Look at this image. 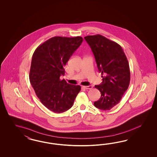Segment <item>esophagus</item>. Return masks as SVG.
Segmentation results:
<instances>
[{"label": "esophagus", "instance_id": "obj_1", "mask_svg": "<svg viewBox=\"0 0 157 157\" xmlns=\"http://www.w3.org/2000/svg\"><path fill=\"white\" fill-rule=\"evenodd\" d=\"M84 88H85L86 89H91L93 88V86L91 85L89 86H83Z\"/></svg>", "mask_w": 157, "mask_h": 157}]
</instances>
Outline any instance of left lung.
Listing matches in <instances>:
<instances>
[{
    "label": "left lung",
    "instance_id": "8db88e82",
    "mask_svg": "<svg viewBox=\"0 0 157 157\" xmlns=\"http://www.w3.org/2000/svg\"><path fill=\"white\" fill-rule=\"evenodd\" d=\"M95 57L102 82L95 88L101 98L94 102L96 108L109 110L120 101L130 82L129 63L121 47L100 34L85 37Z\"/></svg>",
    "mask_w": 157,
    "mask_h": 157
}]
</instances>
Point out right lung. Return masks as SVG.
Listing matches in <instances>:
<instances>
[{
  "label": "right lung",
  "instance_id": "add662e5",
  "mask_svg": "<svg viewBox=\"0 0 157 157\" xmlns=\"http://www.w3.org/2000/svg\"><path fill=\"white\" fill-rule=\"evenodd\" d=\"M82 37L51 38L34 52L29 79L36 94L46 108L60 113L70 109L81 89L79 85L67 83L60 76L72 55L83 42Z\"/></svg>",
  "mask_w": 157,
  "mask_h": 157
}]
</instances>
